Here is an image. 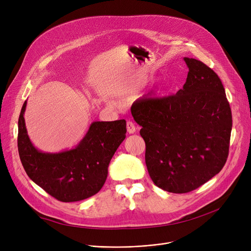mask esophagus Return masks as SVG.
Returning <instances> with one entry per match:
<instances>
[{
	"instance_id": "1",
	"label": "esophagus",
	"mask_w": 251,
	"mask_h": 251,
	"mask_svg": "<svg viewBox=\"0 0 251 251\" xmlns=\"http://www.w3.org/2000/svg\"><path fill=\"white\" fill-rule=\"evenodd\" d=\"M126 126H127V131H128L129 134L135 133V131H136V126H135V124H134L132 121H128L127 124H126Z\"/></svg>"
}]
</instances>
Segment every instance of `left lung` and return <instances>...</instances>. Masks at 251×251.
I'll return each mask as SVG.
<instances>
[{
    "instance_id": "obj_1",
    "label": "left lung",
    "mask_w": 251,
    "mask_h": 251,
    "mask_svg": "<svg viewBox=\"0 0 251 251\" xmlns=\"http://www.w3.org/2000/svg\"><path fill=\"white\" fill-rule=\"evenodd\" d=\"M184 60L189 73L182 89L160 98L143 96L131 107L134 120L142 126L152 181L174 194L192 192L221 172L232 127L218 75L198 59Z\"/></svg>"
}]
</instances>
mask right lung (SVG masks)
Segmentation results:
<instances>
[{"label": "right lung", "mask_w": 251, "mask_h": 251, "mask_svg": "<svg viewBox=\"0 0 251 251\" xmlns=\"http://www.w3.org/2000/svg\"><path fill=\"white\" fill-rule=\"evenodd\" d=\"M25 101L19 118L18 149L30 180L56 200L78 201L103 187L109 163L126 137V121L93 122L75 149L46 153L30 142L25 123Z\"/></svg>", "instance_id": "obj_1"}]
</instances>
